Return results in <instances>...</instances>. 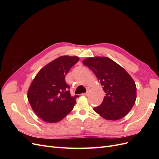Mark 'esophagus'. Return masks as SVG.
<instances>
[{
  "mask_svg": "<svg viewBox=\"0 0 159 159\" xmlns=\"http://www.w3.org/2000/svg\"><path fill=\"white\" fill-rule=\"evenodd\" d=\"M88 93H88V91H87V92L84 93L82 95H85V96H87V95H88Z\"/></svg>",
  "mask_w": 159,
  "mask_h": 159,
  "instance_id": "esophagus-1",
  "label": "esophagus"
}]
</instances>
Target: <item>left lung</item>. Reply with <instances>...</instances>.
<instances>
[{"label":"left lung","instance_id":"8db88e82","mask_svg":"<svg viewBox=\"0 0 159 159\" xmlns=\"http://www.w3.org/2000/svg\"><path fill=\"white\" fill-rule=\"evenodd\" d=\"M84 65L91 70L105 93L103 102L93 110L107 120L115 121L124 117L135 103V83L121 66L107 57H88Z\"/></svg>","mask_w":159,"mask_h":159}]
</instances>
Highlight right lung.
Listing matches in <instances>:
<instances>
[{
    "label": "right lung",
    "instance_id": "add662e5",
    "mask_svg": "<svg viewBox=\"0 0 159 159\" xmlns=\"http://www.w3.org/2000/svg\"><path fill=\"white\" fill-rule=\"evenodd\" d=\"M79 60L77 56H60L42 68L33 80L28 99L44 121L58 122L73 109L78 95H71L65 75Z\"/></svg>",
    "mask_w": 159,
    "mask_h": 159
}]
</instances>
